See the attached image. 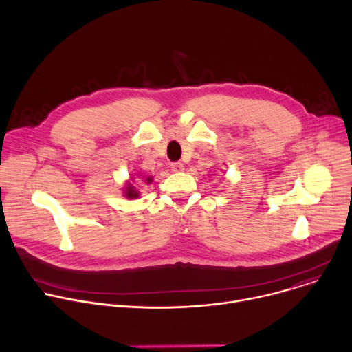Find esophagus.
Masks as SVG:
<instances>
[{"label": "esophagus", "mask_w": 352, "mask_h": 352, "mask_svg": "<svg viewBox=\"0 0 352 352\" xmlns=\"http://www.w3.org/2000/svg\"><path fill=\"white\" fill-rule=\"evenodd\" d=\"M171 170L174 171V173H181V171H184V164L182 163H173L171 164Z\"/></svg>", "instance_id": "obj_1"}]
</instances>
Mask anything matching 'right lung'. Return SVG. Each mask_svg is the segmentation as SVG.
<instances>
[{"instance_id": "right-lung-1", "label": "right lung", "mask_w": 352, "mask_h": 352, "mask_svg": "<svg viewBox=\"0 0 352 352\" xmlns=\"http://www.w3.org/2000/svg\"><path fill=\"white\" fill-rule=\"evenodd\" d=\"M136 177H142L140 174H136ZM135 179V177H129V179L125 182V185H124V188H122V193H124V196L126 197V199H139V196H140V192L132 185V181ZM146 182L147 184H150V182H152V178H150V177H147L146 178Z\"/></svg>"}]
</instances>
